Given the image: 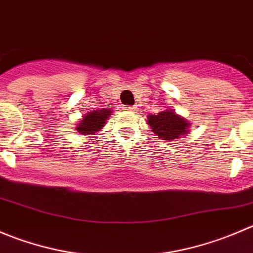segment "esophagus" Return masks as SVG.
<instances>
[{"instance_id": "34e87169", "label": "esophagus", "mask_w": 253, "mask_h": 253, "mask_svg": "<svg viewBox=\"0 0 253 253\" xmlns=\"http://www.w3.org/2000/svg\"><path fill=\"white\" fill-rule=\"evenodd\" d=\"M124 110H125V111H127V112H134V111H136V107H134V106H125Z\"/></svg>"}]
</instances>
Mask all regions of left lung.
Returning a JSON list of instances; mask_svg holds the SVG:
<instances>
[{
	"label": "left lung",
	"mask_w": 253,
	"mask_h": 253,
	"mask_svg": "<svg viewBox=\"0 0 253 253\" xmlns=\"http://www.w3.org/2000/svg\"><path fill=\"white\" fill-rule=\"evenodd\" d=\"M147 124L154 134L162 139H176L189 132V124L185 119L176 115L173 110H166L157 115H149Z\"/></svg>",
	"instance_id": "8db88e82"
}]
</instances>
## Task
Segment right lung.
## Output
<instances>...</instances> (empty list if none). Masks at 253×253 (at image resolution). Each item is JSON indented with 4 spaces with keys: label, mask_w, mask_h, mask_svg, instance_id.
Masks as SVG:
<instances>
[{
    "label": "right lung",
    "mask_w": 253,
    "mask_h": 253,
    "mask_svg": "<svg viewBox=\"0 0 253 253\" xmlns=\"http://www.w3.org/2000/svg\"><path fill=\"white\" fill-rule=\"evenodd\" d=\"M112 114L111 109H101L95 111L87 112L83 120H80L77 125V131L80 134H94L95 132L100 131L106 124V120Z\"/></svg>",
    "instance_id": "1"
}]
</instances>
